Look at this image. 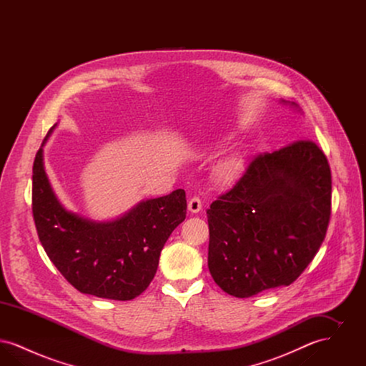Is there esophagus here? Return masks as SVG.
I'll list each match as a JSON object with an SVG mask.
<instances>
[{
    "instance_id": "obj_1",
    "label": "esophagus",
    "mask_w": 366,
    "mask_h": 366,
    "mask_svg": "<svg viewBox=\"0 0 366 366\" xmlns=\"http://www.w3.org/2000/svg\"><path fill=\"white\" fill-rule=\"evenodd\" d=\"M202 207H203V204H202V200L199 197H192L191 200L188 202V209L192 214L199 212Z\"/></svg>"
}]
</instances>
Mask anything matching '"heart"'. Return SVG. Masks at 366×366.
I'll return each instance as SVG.
<instances>
[{
    "label": "heart",
    "instance_id": "b5f03b06",
    "mask_svg": "<svg viewBox=\"0 0 366 366\" xmlns=\"http://www.w3.org/2000/svg\"><path fill=\"white\" fill-rule=\"evenodd\" d=\"M215 145H217L215 141H204V142L199 144V145L196 147V149H197L199 152H207L211 148H214ZM240 167H242V159H240V157H229L227 160H225V162L222 163V166H221V174L224 175V178L230 179V178H233L234 175L239 173Z\"/></svg>",
    "mask_w": 366,
    "mask_h": 366
}]
</instances>
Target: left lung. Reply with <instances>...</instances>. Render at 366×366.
Here are the masks:
<instances>
[{
	"instance_id": "1",
	"label": "left lung",
	"mask_w": 366,
	"mask_h": 366,
	"mask_svg": "<svg viewBox=\"0 0 366 366\" xmlns=\"http://www.w3.org/2000/svg\"><path fill=\"white\" fill-rule=\"evenodd\" d=\"M331 191L328 160L313 141L251 160L207 209L214 281L236 297L294 282L324 242Z\"/></svg>"
}]
</instances>
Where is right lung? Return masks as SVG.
Here are the masks:
<instances>
[{
  "mask_svg": "<svg viewBox=\"0 0 366 366\" xmlns=\"http://www.w3.org/2000/svg\"><path fill=\"white\" fill-rule=\"evenodd\" d=\"M56 126L33 166V215L39 242L79 292L132 300L154 279L163 245L187 217L185 191L141 200L109 221L72 212L57 199L44 166V145Z\"/></svg>",
  "mask_w": 366,
  "mask_h": 366,
  "instance_id": "1",
  "label": "right lung"
}]
</instances>
